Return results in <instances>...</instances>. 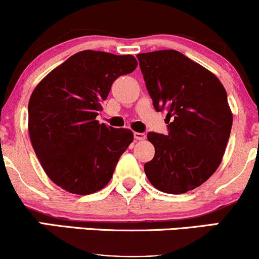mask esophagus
I'll use <instances>...</instances> for the list:
<instances>
[{
  "label": "esophagus",
  "instance_id": "1",
  "mask_svg": "<svg viewBox=\"0 0 259 259\" xmlns=\"http://www.w3.org/2000/svg\"><path fill=\"white\" fill-rule=\"evenodd\" d=\"M134 138L136 140H145L146 139V134L145 133H134Z\"/></svg>",
  "mask_w": 259,
  "mask_h": 259
}]
</instances>
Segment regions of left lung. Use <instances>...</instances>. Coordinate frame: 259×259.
<instances>
[{
	"instance_id": "obj_1",
	"label": "left lung",
	"mask_w": 259,
	"mask_h": 259,
	"mask_svg": "<svg viewBox=\"0 0 259 259\" xmlns=\"http://www.w3.org/2000/svg\"><path fill=\"white\" fill-rule=\"evenodd\" d=\"M168 134L148 133L154 157L144 165L150 183L167 194H185L212 177L225 152L233 113L213 73L175 50L136 56Z\"/></svg>"
}]
</instances>
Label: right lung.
I'll list each match as a JSON object with an SVG mask.
<instances>
[{
	"label": "right lung",
	"mask_w": 259,
	"mask_h": 259,
	"mask_svg": "<svg viewBox=\"0 0 259 259\" xmlns=\"http://www.w3.org/2000/svg\"><path fill=\"white\" fill-rule=\"evenodd\" d=\"M132 55L86 50L38 82L29 101V135L45 173L76 195L103 189L134 140L130 129L100 124L112 84L135 70Z\"/></svg>",
	"instance_id": "obj_1"
}]
</instances>
